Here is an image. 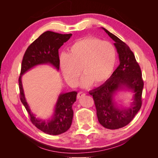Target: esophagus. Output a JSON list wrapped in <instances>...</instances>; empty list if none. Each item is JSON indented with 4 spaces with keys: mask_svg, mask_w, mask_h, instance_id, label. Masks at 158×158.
<instances>
[{
    "mask_svg": "<svg viewBox=\"0 0 158 158\" xmlns=\"http://www.w3.org/2000/svg\"><path fill=\"white\" fill-rule=\"evenodd\" d=\"M85 95V93H84V92H78V94H77V98H82V97L84 96Z\"/></svg>",
    "mask_w": 158,
    "mask_h": 158,
    "instance_id": "34e87169",
    "label": "esophagus"
}]
</instances>
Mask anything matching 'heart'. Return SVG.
I'll list each match as a JSON object with an SVG mask.
<instances>
[{
    "label": "heart",
    "mask_w": 158,
    "mask_h": 158,
    "mask_svg": "<svg viewBox=\"0 0 158 158\" xmlns=\"http://www.w3.org/2000/svg\"><path fill=\"white\" fill-rule=\"evenodd\" d=\"M116 51L112 44L96 38L88 37L72 45L68 54L60 57L62 74L68 84L76 86L82 70L80 82L83 88L92 84H102L109 78L116 62Z\"/></svg>",
    "instance_id": "1"
}]
</instances>
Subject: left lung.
Returning <instances> with one entry per match:
<instances>
[{
    "label": "left lung",
    "mask_w": 158,
    "mask_h": 158,
    "mask_svg": "<svg viewBox=\"0 0 158 158\" xmlns=\"http://www.w3.org/2000/svg\"><path fill=\"white\" fill-rule=\"evenodd\" d=\"M102 29L114 41L120 64L106 82L89 93L93 96L99 123L105 128L114 130L130 123L140 109L144 81L140 66L129 47L106 29ZM125 88L134 93V101L129 108H119L114 102V95Z\"/></svg>",
    "instance_id": "8db88e82"
}]
</instances>
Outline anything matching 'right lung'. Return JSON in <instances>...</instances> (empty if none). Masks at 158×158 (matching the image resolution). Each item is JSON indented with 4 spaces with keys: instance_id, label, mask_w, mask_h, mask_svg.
Returning <instances> with one entry per match:
<instances>
[{
    "instance_id": "add662e5",
    "label": "right lung",
    "mask_w": 158,
    "mask_h": 158,
    "mask_svg": "<svg viewBox=\"0 0 158 158\" xmlns=\"http://www.w3.org/2000/svg\"><path fill=\"white\" fill-rule=\"evenodd\" d=\"M71 36L72 33L60 34L50 31L44 32L27 47L22 62L20 76L18 80L20 100L29 114L33 125L42 132L50 135H60L70 128L73 118L72 106L76 102L77 92L73 91L60 94L57 99L54 114L51 119L41 120L35 117L26 102L21 78L22 76L27 71L40 64H49L59 70L60 65L59 49Z\"/></svg>"
}]
</instances>
